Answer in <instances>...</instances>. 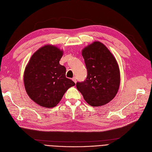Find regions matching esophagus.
I'll return each instance as SVG.
<instances>
[{
	"label": "esophagus",
	"mask_w": 152,
	"mask_h": 152,
	"mask_svg": "<svg viewBox=\"0 0 152 152\" xmlns=\"http://www.w3.org/2000/svg\"><path fill=\"white\" fill-rule=\"evenodd\" d=\"M72 80H73V81H74V83H76V78L75 77H74L72 78Z\"/></svg>",
	"instance_id": "1"
}]
</instances>
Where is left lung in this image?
<instances>
[{"mask_svg":"<svg viewBox=\"0 0 152 152\" xmlns=\"http://www.w3.org/2000/svg\"><path fill=\"white\" fill-rule=\"evenodd\" d=\"M82 55L87 76L84 81L76 83L77 89L90 105H105L114 99L120 84L118 63L107 47L99 41L83 49Z\"/></svg>","mask_w":152,"mask_h":152,"instance_id":"8db88e82","label":"left lung"}]
</instances>
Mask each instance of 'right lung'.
<instances>
[{"mask_svg": "<svg viewBox=\"0 0 152 152\" xmlns=\"http://www.w3.org/2000/svg\"><path fill=\"white\" fill-rule=\"evenodd\" d=\"M63 50L52 45L38 49L31 57L24 73V84L31 99L39 105L53 108L75 83L66 77V68L59 61Z\"/></svg>", "mask_w": 152, "mask_h": 152, "instance_id": "obj_1", "label": "right lung"}]
</instances>
